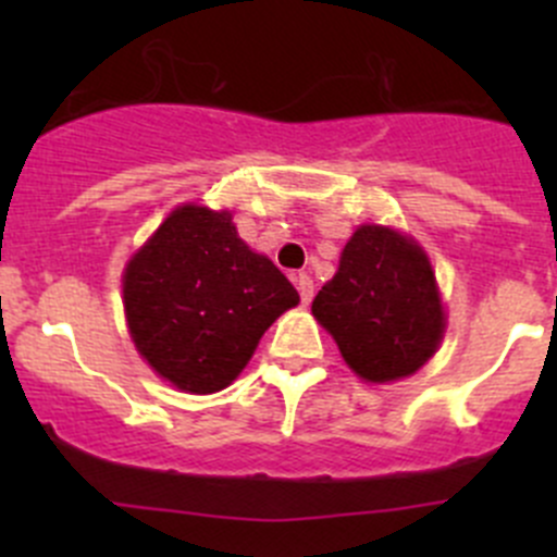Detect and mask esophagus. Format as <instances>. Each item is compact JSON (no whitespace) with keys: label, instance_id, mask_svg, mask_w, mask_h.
Masks as SVG:
<instances>
[{"label":"esophagus","instance_id":"1","mask_svg":"<svg viewBox=\"0 0 557 557\" xmlns=\"http://www.w3.org/2000/svg\"><path fill=\"white\" fill-rule=\"evenodd\" d=\"M296 290H299V296H301V305H310L312 296H314V285H312L310 274H299V277H296Z\"/></svg>","mask_w":557,"mask_h":557}]
</instances>
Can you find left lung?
<instances>
[{"mask_svg":"<svg viewBox=\"0 0 557 557\" xmlns=\"http://www.w3.org/2000/svg\"><path fill=\"white\" fill-rule=\"evenodd\" d=\"M312 314L334 336L347 367L369 383L414 374L445 334L429 258L385 226L352 234L334 280L314 296Z\"/></svg>","mask_w":557,"mask_h":557,"instance_id":"left-lung-1","label":"left lung"}]
</instances>
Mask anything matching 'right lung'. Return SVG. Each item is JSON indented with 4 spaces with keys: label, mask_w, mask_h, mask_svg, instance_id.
I'll return each mask as SVG.
<instances>
[{
    "label": "right lung",
    "mask_w": 557,
    "mask_h": 557,
    "mask_svg": "<svg viewBox=\"0 0 557 557\" xmlns=\"http://www.w3.org/2000/svg\"><path fill=\"white\" fill-rule=\"evenodd\" d=\"M123 305L134 345L161 377L180 391L215 393L299 294L239 239L228 212L185 205L128 261Z\"/></svg>",
    "instance_id": "add662e5"
}]
</instances>
